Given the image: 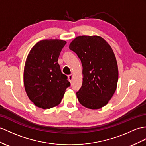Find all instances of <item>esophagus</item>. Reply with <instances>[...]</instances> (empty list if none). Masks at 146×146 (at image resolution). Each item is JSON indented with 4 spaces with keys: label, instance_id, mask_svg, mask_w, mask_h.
I'll return each instance as SVG.
<instances>
[{
    "label": "esophagus",
    "instance_id": "34e87169",
    "mask_svg": "<svg viewBox=\"0 0 146 146\" xmlns=\"http://www.w3.org/2000/svg\"><path fill=\"white\" fill-rule=\"evenodd\" d=\"M72 78H73V76L72 75V74H70V75H69L68 76V79L69 80V82H72Z\"/></svg>",
    "mask_w": 146,
    "mask_h": 146
}]
</instances>
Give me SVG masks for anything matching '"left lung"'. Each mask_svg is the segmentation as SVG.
Returning <instances> with one entry per match:
<instances>
[{"mask_svg": "<svg viewBox=\"0 0 146 146\" xmlns=\"http://www.w3.org/2000/svg\"><path fill=\"white\" fill-rule=\"evenodd\" d=\"M69 49L80 59L83 82L77 93L85 107L97 110L108 104L116 91L118 80L116 59L111 46L98 36H78Z\"/></svg>", "mask_w": 146, "mask_h": 146, "instance_id": "obj_1", "label": "left lung"}]
</instances>
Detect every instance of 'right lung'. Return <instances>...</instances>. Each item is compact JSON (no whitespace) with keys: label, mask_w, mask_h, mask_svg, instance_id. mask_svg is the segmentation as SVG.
I'll use <instances>...</instances> for the list:
<instances>
[{"label":"right lung","mask_w":146,"mask_h":146,"mask_svg":"<svg viewBox=\"0 0 146 146\" xmlns=\"http://www.w3.org/2000/svg\"><path fill=\"white\" fill-rule=\"evenodd\" d=\"M66 41L44 40L30 50L26 59L23 80L30 100L38 107L48 109L59 105L70 82L61 72L58 58Z\"/></svg>","instance_id":"right-lung-1"}]
</instances>
